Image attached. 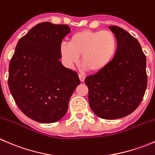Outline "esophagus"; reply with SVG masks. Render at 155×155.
Instances as JSON below:
<instances>
[{"instance_id":"34e87169","label":"esophagus","mask_w":155,"mask_h":155,"mask_svg":"<svg viewBox=\"0 0 155 155\" xmlns=\"http://www.w3.org/2000/svg\"><path fill=\"white\" fill-rule=\"evenodd\" d=\"M79 79H80V81L82 82H83L84 81H85V76H83V75L79 74Z\"/></svg>"}]
</instances>
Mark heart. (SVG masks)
I'll return each instance as SVG.
<instances>
[{
  "mask_svg": "<svg viewBox=\"0 0 155 155\" xmlns=\"http://www.w3.org/2000/svg\"><path fill=\"white\" fill-rule=\"evenodd\" d=\"M118 48L115 35L111 31L84 30L75 33L68 43L60 46V54L68 68L77 64L79 56L85 68L93 73L107 69L115 59Z\"/></svg>",
  "mask_w": 155,
  "mask_h": 155,
  "instance_id": "1",
  "label": "heart"
}]
</instances>
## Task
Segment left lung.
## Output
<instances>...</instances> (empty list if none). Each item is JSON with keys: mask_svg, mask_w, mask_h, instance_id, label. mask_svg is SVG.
I'll return each instance as SVG.
<instances>
[{"mask_svg": "<svg viewBox=\"0 0 155 155\" xmlns=\"http://www.w3.org/2000/svg\"><path fill=\"white\" fill-rule=\"evenodd\" d=\"M118 42L107 69L85 78L91 109L100 118L117 119L132 113L147 87L146 57L138 40L118 26H109Z\"/></svg>", "mask_w": 155, "mask_h": 155, "instance_id": "left-lung-1", "label": "left lung"}]
</instances>
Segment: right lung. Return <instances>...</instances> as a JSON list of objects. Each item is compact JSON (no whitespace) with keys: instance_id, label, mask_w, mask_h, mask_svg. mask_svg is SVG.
<instances>
[{"instance_id":"1","label":"right lung","mask_w":155,"mask_h":155,"mask_svg":"<svg viewBox=\"0 0 155 155\" xmlns=\"http://www.w3.org/2000/svg\"><path fill=\"white\" fill-rule=\"evenodd\" d=\"M70 32L67 25L40 23L18 40L10 60L11 94L20 110L38 122L60 120L80 84L77 73L59 61L61 44Z\"/></svg>"}]
</instances>
